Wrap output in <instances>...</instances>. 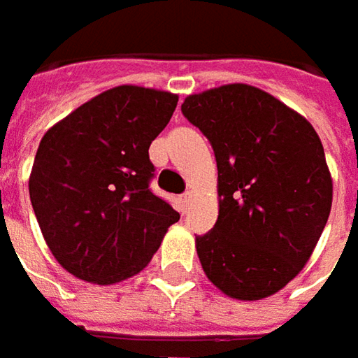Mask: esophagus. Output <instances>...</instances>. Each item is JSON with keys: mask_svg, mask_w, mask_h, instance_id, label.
I'll list each match as a JSON object with an SVG mask.
<instances>
[{"mask_svg": "<svg viewBox=\"0 0 358 358\" xmlns=\"http://www.w3.org/2000/svg\"><path fill=\"white\" fill-rule=\"evenodd\" d=\"M191 193H185V195H181L179 197V209H181V213H187V209H189V203H191Z\"/></svg>", "mask_w": 358, "mask_h": 358, "instance_id": "obj_1", "label": "esophagus"}]
</instances>
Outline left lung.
I'll use <instances>...</instances> for the list:
<instances>
[{"instance_id": "left-lung-1", "label": "left lung", "mask_w": 358, "mask_h": 358, "mask_svg": "<svg viewBox=\"0 0 358 358\" xmlns=\"http://www.w3.org/2000/svg\"><path fill=\"white\" fill-rule=\"evenodd\" d=\"M181 111L215 151L219 217L195 239L201 267L239 301L275 295L307 265L333 205L323 143L267 91L229 83L185 97Z\"/></svg>"}]
</instances>
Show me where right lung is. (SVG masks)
<instances>
[{"mask_svg": "<svg viewBox=\"0 0 358 358\" xmlns=\"http://www.w3.org/2000/svg\"><path fill=\"white\" fill-rule=\"evenodd\" d=\"M177 101L169 91L119 85L43 135L29 199L49 251L77 279L113 285L137 275L179 221L149 189V145Z\"/></svg>", "mask_w": 358, "mask_h": 358, "instance_id": "1", "label": "right lung"}]
</instances>
